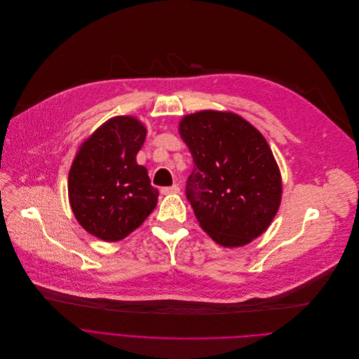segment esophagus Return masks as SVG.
I'll return each mask as SVG.
<instances>
[{
    "label": "esophagus",
    "instance_id": "esophagus-1",
    "mask_svg": "<svg viewBox=\"0 0 359 359\" xmlns=\"http://www.w3.org/2000/svg\"><path fill=\"white\" fill-rule=\"evenodd\" d=\"M180 187L178 185H172V187H165L161 189V194L164 195H174V194H180Z\"/></svg>",
    "mask_w": 359,
    "mask_h": 359
}]
</instances>
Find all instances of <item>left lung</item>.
Listing matches in <instances>:
<instances>
[{"label":"left lung","mask_w":359,"mask_h":359,"mask_svg":"<svg viewBox=\"0 0 359 359\" xmlns=\"http://www.w3.org/2000/svg\"><path fill=\"white\" fill-rule=\"evenodd\" d=\"M194 158L189 199L199 226L224 248L260 236L280 208L281 174L263 134L232 111L201 110L178 124Z\"/></svg>","instance_id":"8db88e82"}]
</instances>
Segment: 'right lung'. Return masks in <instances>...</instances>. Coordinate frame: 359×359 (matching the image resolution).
I'll return each mask as SVG.
<instances>
[{"instance_id":"obj_1","label":"right lung","mask_w":359,"mask_h":359,"mask_svg":"<svg viewBox=\"0 0 359 359\" xmlns=\"http://www.w3.org/2000/svg\"><path fill=\"white\" fill-rule=\"evenodd\" d=\"M147 128L134 116L104 121L81 144L69 170V203L79 225L104 242L128 236L154 210L158 189L137 164Z\"/></svg>"}]
</instances>
